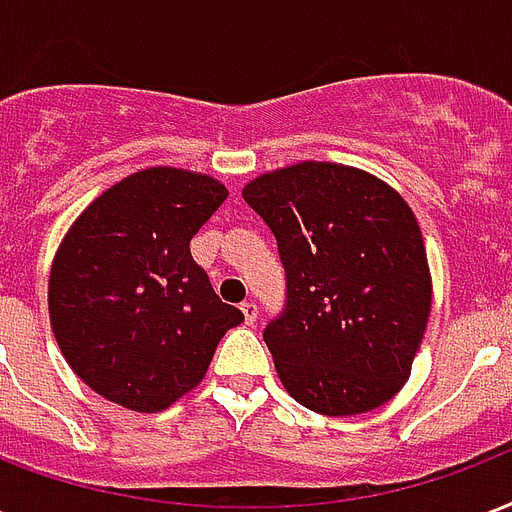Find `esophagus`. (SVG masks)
<instances>
[{
    "label": "esophagus",
    "instance_id": "1",
    "mask_svg": "<svg viewBox=\"0 0 512 512\" xmlns=\"http://www.w3.org/2000/svg\"><path fill=\"white\" fill-rule=\"evenodd\" d=\"M241 314H244V322H247V325H255L257 322V306L252 303V300L241 303Z\"/></svg>",
    "mask_w": 512,
    "mask_h": 512
}]
</instances>
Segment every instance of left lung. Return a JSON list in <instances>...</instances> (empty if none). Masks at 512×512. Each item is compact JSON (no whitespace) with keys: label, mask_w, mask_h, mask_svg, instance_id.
<instances>
[{"label":"left lung","mask_w":512,"mask_h":512,"mask_svg":"<svg viewBox=\"0 0 512 512\" xmlns=\"http://www.w3.org/2000/svg\"><path fill=\"white\" fill-rule=\"evenodd\" d=\"M287 276L265 327L284 389L308 411L354 416L403 389L432 306L427 249L403 195L368 171L303 161L244 187Z\"/></svg>","instance_id":"1"}]
</instances>
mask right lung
Returning a JSON list of instances; mask_svg holds the SVG:
<instances>
[{"label": "right lung", "instance_id": "obj_1", "mask_svg": "<svg viewBox=\"0 0 512 512\" xmlns=\"http://www.w3.org/2000/svg\"><path fill=\"white\" fill-rule=\"evenodd\" d=\"M225 198L214 177L155 166L120 179L74 220L50 268V327L96 395L163 411L201 384L222 335L244 322L190 255Z\"/></svg>", "mask_w": 512, "mask_h": 512}]
</instances>
